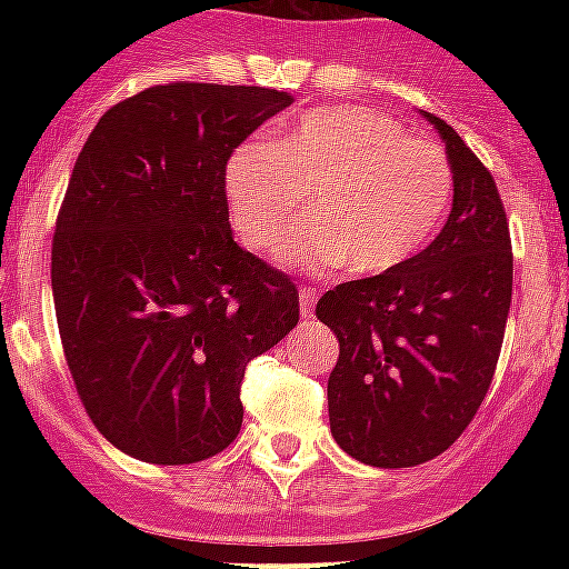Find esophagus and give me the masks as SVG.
Listing matches in <instances>:
<instances>
[{"instance_id": "34e87169", "label": "esophagus", "mask_w": 569, "mask_h": 569, "mask_svg": "<svg viewBox=\"0 0 569 569\" xmlns=\"http://www.w3.org/2000/svg\"><path fill=\"white\" fill-rule=\"evenodd\" d=\"M298 298H301L303 319H312V310H316V298H319V292H316V289H310V286H301V289H298Z\"/></svg>"}]
</instances>
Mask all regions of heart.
Masks as SVG:
<instances>
[{
  "instance_id": "1",
  "label": "heart",
  "mask_w": 569,
  "mask_h": 569,
  "mask_svg": "<svg viewBox=\"0 0 569 569\" xmlns=\"http://www.w3.org/2000/svg\"><path fill=\"white\" fill-rule=\"evenodd\" d=\"M451 164L440 144L407 138L396 120L360 106L307 111L295 127L244 144L223 177L241 244L268 250L310 194V212L277 248L292 268H337L360 277L396 271L428 244L451 200Z\"/></svg>"
}]
</instances>
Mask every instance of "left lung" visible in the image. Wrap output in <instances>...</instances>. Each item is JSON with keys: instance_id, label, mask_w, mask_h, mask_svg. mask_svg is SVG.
Segmentation results:
<instances>
[{"instance_id": "obj_1", "label": "left lung", "mask_w": 569, "mask_h": 569, "mask_svg": "<svg viewBox=\"0 0 569 569\" xmlns=\"http://www.w3.org/2000/svg\"><path fill=\"white\" fill-rule=\"evenodd\" d=\"M425 118L446 141L455 177L449 221L401 268L339 283L316 303L339 339L330 433L380 469L425 463L467 431L511 310L513 253L499 189L446 120Z\"/></svg>"}]
</instances>
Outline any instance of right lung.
I'll use <instances>...</instances> for the list:
<instances>
[{"mask_svg": "<svg viewBox=\"0 0 569 569\" xmlns=\"http://www.w3.org/2000/svg\"><path fill=\"white\" fill-rule=\"evenodd\" d=\"M286 106L274 88L153 84L76 159L52 239L58 333L91 422L129 458L227 449L244 369L298 325L292 277L236 244L223 189L232 150Z\"/></svg>", "mask_w": 569, "mask_h": 569, "instance_id": "obj_1", "label": "right lung"}]
</instances>
